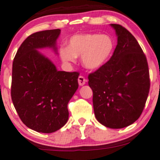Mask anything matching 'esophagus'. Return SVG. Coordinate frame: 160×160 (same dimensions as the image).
<instances>
[{
  "mask_svg": "<svg viewBox=\"0 0 160 160\" xmlns=\"http://www.w3.org/2000/svg\"><path fill=\"white\" fill-rule=\"evenodd\" d=\"M87 82V79H85V77L83 76H79L78 77V83L80 86H83Z\"/></svg>",
  "mask_w": 160,
  "mask_h": 160,
  "instance_id": "obj_1",
  "label": "esophagus"
}]
</instances>
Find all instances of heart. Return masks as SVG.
<instances>
[{
  "label": "heart",
  "mask_w": 160,
  "mask_h": 160,
  "mask_svg": "<svg viewBox=\"0 0 160 160\" xmlns=\"http://www.w3.org/2000/svg\"><path fill=\"white\" fill-rule=\"evenodd\" d=\"M115 42L108 35L85 33L73 36L68 47H61L60 55L66 63H73L81 55L82 63L88 69H98L111 58Z\"/></svg>",
  "instance_id": "1"
}]
</instances>
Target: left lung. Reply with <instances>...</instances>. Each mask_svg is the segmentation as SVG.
Listing matches in <instances>:
<instances>
[{
  "mask_svg": "<svg viewBox=\"0 0 160 160\" xmlns=\"http://www.w3.org/2000/svg\"><path fill=\"white\" fill-rule=\"evenodd\" d=\"M118 36L113 54L88 76L98 122L110 128H123L139 118L150 87L147 58L130 32L112 24Z\"/></svg>",
  "mask_w": 160,
  "mask_h": 160,
  "instance_id": "8db88e82",
  "label": "left lung"
}]
</instances>
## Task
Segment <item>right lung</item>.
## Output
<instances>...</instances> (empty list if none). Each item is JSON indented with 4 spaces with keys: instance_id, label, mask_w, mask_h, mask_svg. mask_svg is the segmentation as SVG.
<instances>
[{
    "instance_id": "1",
    "label": "right lung",
    "mask_w": 160,
    "mask_h": 160,
    "mask_svg": "<svg viewBox=\"0 0 160 160\" xmlns=\"http://www.w3.org/2000/svg\"><path fill=\"white\" fill-rule=\"evenodd\" d=\"M59 29L28 36L17 50L12 68L11 99L22 123L32 130L52 133L66 124L68 104L78 88V72L58 71L37 51L56 50Z\"/></svg>"
}]
</instances>
